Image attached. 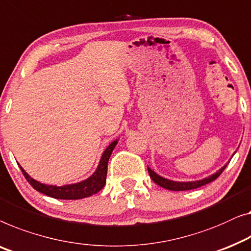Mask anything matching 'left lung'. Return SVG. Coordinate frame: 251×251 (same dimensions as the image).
I'll list each match as a JSON object with an SVG mask.
<instances>
[{"label":"left lung","instance_id":"1","mask_svg":"<svg viewBox=\"0 0 251 251\" xmlns=\"http://www.w3.org/2000/svg\"><path fill=\"white\" fill-rule=\"evenodd\" d=\"M235 154V151L233 152V155ZM233 155L231 156V158L233 157ZM231 159H228V162H230ZM228 162L226 164L223 165L222 168L220 170H217L215 173L212 174V176H206L204 179L201 180H196V181H187V182H183V181H173V180H170V179H166V177H163L161 176H158L157 173L154 172L151 168H147L148 169V173H150V176L151 177V180L154 181L156 184H158V186H161L163 188L168 189V190H172V191H182V190H191V189H196V188H199L201 186H205V184L212 182L217 177L220 176V174L223 172L224 169L226 168Z\"/></svg>","mask_w":251,"mask_h":251}]
</instances>
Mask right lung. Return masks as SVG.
<instances>
[{
    "label": "right lung",
    "mask_w": 251,
    "mask_h": 251,
    "mask_svg": "<svg viewBox=\"0 0 251 251\" xmlns=\"http://www.w3.org/2000/svg\"><path fill=\"white\" fill-rule=\"evenodd\" d=\"M119 139H115L106 147V150L103 151L100 156V163L97 165V169L92 176L87 179L79 181V182L71 183V184H64V186L57 187L53 186V184H46L42 183L39 181L35 180L23 169V166L19 164L20 170L23 171L25 177L30 183V186L42 194L46 196H50L52 198L56 199H81L86 197H90V196L97 194L104 188L105 182H106V176H107V163L108 159L111 157L112 151H113L114 147L117 146Z\"/></svg>",
    "instance_id": "1"
}]
</instances>
